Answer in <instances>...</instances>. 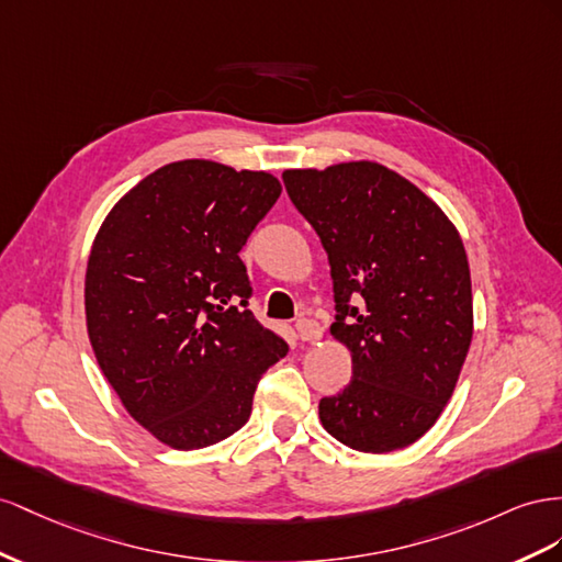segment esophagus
Instances as JSON below:
<instances>
[{
    "mask_svg": "<svg viewBox=\"0 0 562 562\" xmlns=\"http://www.w3.org/2000/svg\"><path fill=\"white\" fill-rule=\"evenodd\" d=\"M294 327H296V334H299L301 341H313V339H317L319 334H323V329H319L315 319H308V317H299Z\"/></svg>",
    "mask_w": 562,
    "mask_h": 562,
    "instance_id": "34e87169",
    "label": "esophagus"
}]
</instances>
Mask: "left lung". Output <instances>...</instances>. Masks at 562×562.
I'll use <instances>...</instances> for the list:
<instances>
[{"mask_svg":"<svg viewBox=\"0 0 562 562\" xmlns=\"http://www.w3.org/2000/svg\"><path fill=\"white\" fill-rule=\"evenodd\" d=\"M323 243L334 284L331 334L350 383L319 400L346 447L383 454L419 440L452 397L473 336L471 270L440 206L374 162L282 173Z\"/></svg>","mask_w":562,"mask_h":562,"instance_id":"obj_1","label":"left lung"}]
</instances>
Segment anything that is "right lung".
Wrapping results in <instances>:
<instances>
[{"label": "right lung", "instance_id": "1", "mask_svg": "<svg viewBox=\"0 0 562 562\" xmlns=\"http://www.w3.org/2000/svg\"><path fill=\"white\" fill-rule=\"evenodd\" d=\"M282 192L266 171L171 162L115 204L93 239L91 348L134 419L176 450L243 428L286 341L249 311L239 251Z\"/></svg>", "mask_w": 562, "mask_h": 562}]
</instances>
